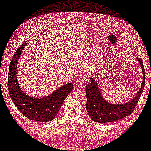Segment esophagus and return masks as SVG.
<instances>
[{
	"instance_id": "34e87169",
	"label": "esophagus",
	"mask_w": 151,
	"mask_h": 151,
	"mask_svg": "<svg viewBox=\"0 0 151 151\" xmlns=\"http://www.w3.org/2000/svg\"><path fill=\"white\" fill-rule=\"evenodd\" d=\"M83 85V81L82 80H78L76 82V86L77 87H81Z\"/></svg>"
}]
</instances>
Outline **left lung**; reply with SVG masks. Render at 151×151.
Instances as JSON below:
<instances>
[{
	"instance_id": "left-lung-1",
	"label": "left lung",
	"mask_w": 151,
	"mask_h": 151,
	"mask_svg": "<svg viewBox=\"0 0 151 151\" xmlns=\"http://www.w3.org/2000/svg\"><path fill=\"white\" fill-rule=\"evenodd\" d=\"M143 73L141 89L133 99L124 104H113L104 100L101 95L97 82L91 77V82L86 85L87 111L92 121L99 123L111 122L130 115L134 110L141 97L145 85V70L142 60L137 58Z\"/></svg>"
}]
</instances>
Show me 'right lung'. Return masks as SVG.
Here are the masks:
<instances>
[{"label":"right lung","instance_id":"right-lung-1","mask_svg":"<svg viewBox=\"0 0 151 151\" xmlns=\"http://www.w3.org/2000/svg\"><path fill=\"white\" fill-rule=\"evenodd\" d=\"M24 42L15 52L10 62L8 72V90L10 98L24 116L32 121H50L55 117L65 99L73 89V83L62 86L52 94L42 97L33 98L26 96L17 83L16 68L20 53L26 45Z\"/></svg>","mask_w":151,"mask_h":151}]
</instances>
